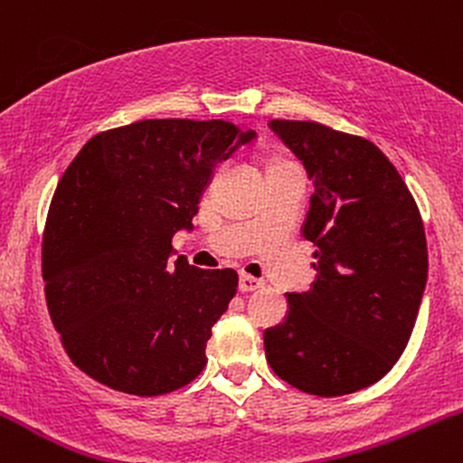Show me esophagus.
Here are the masks:
<instances>
[{
	"instance_id": "obj_1",
	"label": "esophagus",
	"mask_w": 463,
	"mask_h": 463,
	"mask_svg": "<svg viewBox=\"0 0 463 463\" xmlns=\"http://www.w3.org/2000/svg\"><path fill=\"white\" fill-rule=\"evenodd\" d=\"M261 287H263L261 279H254V276L250 274L239 276V291H243V294H246V291H257L261 289Z\"/></svg>"
}]
</instances>
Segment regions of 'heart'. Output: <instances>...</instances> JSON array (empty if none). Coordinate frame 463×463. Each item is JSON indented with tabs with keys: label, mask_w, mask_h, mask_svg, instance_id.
Instances as JSON below:
<instances>
[{
	"label": "heart",
	"mask_w": 463,
	"mask_h": 463,
	"mask_svg": "<svg viewBox=\"0 0 463 463\" xmlns=\"http://www.w3.org/2000/svg\"><path fill=\"white\" fill-rule=\"evenodd\" d=\"M283 163H291V161H287V158H272V161H269V167H272V165H283Z\"/></svg>",
	"instance_id": "obj_1"
}]
</instances>
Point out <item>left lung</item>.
Returning <instances> with one entry per match:
<instances>
[{"instance_id": "obj_1", "label": "left lung", "mask_w": 463, "mask_h": 463, "mask_svg": "<svg viewBox=\"0 0 463 463\" xmlns=\"http://www.w3.org/2000/svg\"><path fill=\"white\" fill-rule=\"evenodd\" d=\"M269 128L313 183L302 235L316 246V283L287 294L285 322L263 335L265 357L307 394H353L383 379L411 337L429 272L422 217L372 141L317 121Z\"/></svg>"}]
</instances>
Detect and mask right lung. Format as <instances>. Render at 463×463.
I'll list each match as a JSON object with an SVG mask.
<instances>
[{"instance_id":"1","label":"right lung","mask_w":463,"mask_h":463,"mask_svg":"<svg viewBox=\"0 0 463 463\" xmlns=\"http://www.w3.org/2000/svg\"><path fill=\"white\" fill-rule=\"evenodd\" d=\"M254 137L224 119H143L95 135L65 169L43 231L45 300L84 374L161 396L204 370L239 276L169 261L172 237L215 165Z\"/></svg>"}]
</instances>
